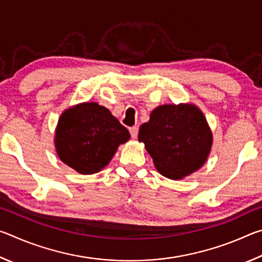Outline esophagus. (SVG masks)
Listing matches in <instances>:
<instances>
[{"label": "esophagus", "mask_w": 262, "mask_h": 262, "mask_svg": "<svg viewBox=\"0 0 262 262\" xmlns=\"http://www.w3.org/2000/svg\"><path fill=\"white\" fill-rule=\"evenodd\" d=\"M129 132H130V135H132L133 139H136L137 134H139V127H137V126L132 127V128H129Z\"/></svg>", "instance_id": "1"}]
</instances>
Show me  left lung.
I'll return each mask as SVG.
<instances>
[{
  "label": "left lung",
  "instance_id": "8db88e82",
  "mask_svg": "<svg viewBox=\"0 0 262 262\" xmlns=\"http://www.w3.org/2000/svg\"><path fill=\"white\" fill-rule=\"evenodd\" d=\"M139 141L162 176L184 179L203 166L212 147V133L202 111L190 103L159 105L139 130Z\"/></svg>",
  "mask_w": 262,
  "mask_h": 262
}]
</instances>
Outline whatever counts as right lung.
Instances as JSON below:
<instances>
[{"label":"right lung","instance_id":"1","mask_svg":"<svg viewBox=\"0 0 262 262\" xmlns=\"http://www.w3.org/2000/svg\"><path fill=\"white\" fill-rule=\"evenodd\" d=\"M130 134L108 108L95 101L70 106L61 113L55 129L57 157L81 174L103 170Z\"/></svg>","mask_w":262,"mask_h":262}]
</instances>
